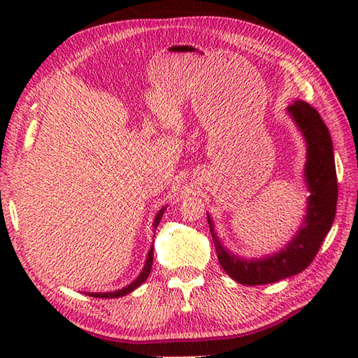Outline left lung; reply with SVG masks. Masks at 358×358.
I'll use <instances>...</instances> for the list:
<instances>
[{
	"mask_svg": "<svg viewBox=\"0 0 358 358\" xmlns=\"http://www.w3.org/2000/svg\"><path fill=\"white\" fill-rule=\"evenodd\" d=\"M287 112L305 136L308 146L305 164V178L309 191L306 217L295 237L277 254L260 260H248L229 252L222 245L208 214L210 235L220 264L227 275L246 286L275 283L305 271L315 258L336 218L338 185L328 127L320 113L306 101L296 100L289 106Z\"/></svg>",
	"mask_w": 358,
	"mask_h": 358,
	"instance_id": "obj_1",
	"label": "left lung"
}]
</instances>
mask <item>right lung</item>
I'll use <instances>...</instances> for the list:
<instances>
[{"mask_svg":"<svg viewBox=\"0 0 358 358\" xmlns=\"http://www.w3.org/2000/svg\"><path fill=\"white\" fill-rule=\"evenodd\" d=\"M164 209L166 208H163L157 214L155 222H154V227L158 226L159 220H162V217L164 214ZM152 262H154V248H150V250H149L148 258H146V263H144V268H143L141 273L132 281L131 285H127L126 287L118 289V291H113V292H87V295H92V296H95V299H118V296H124L126 294H131L134 289H136L140 285H143L144 281H146V278L149 277L150 269H152Z\"/></svg>","mask_w":358,"mask_h":358,"instance_id":"1","label":"right lung"}]
</instances>
